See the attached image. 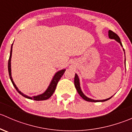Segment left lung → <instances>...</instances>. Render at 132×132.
<instances>
[{"mask_svg": "<svg viewBox=\"0 0 132 132\" xmlns=\"http://www.w3.org/2000/svg\"><path fill=\"white\" fill-rule=\"evenodd\" d=\"M109 37L110 39H115L116 41H117V42L119 43V44L121 45V46L123 47V45H122V43L121 42V39L120 38H119V37L118 36V35H117L116 33H114V32H112V30H109ZM123 51L125 52V50H124L123 48ZM125 62H126V59H125V66H126V64H125ZM74 84H75V88L76 89H77V92L78 93V94H79V95L81 97H82V98H83L84 100L86 101H87V102H105V101L107 100H110V98H112V97L113 96H112L111 97H110V98H107V99H105V100H93L91 99V98H88L87 96H86V95H85L83 93V92H82V89H81V87H80V80H79V78H78V76L77 75V74L75 73V79H74Z\"/></svg>", "mask_w": 132, "mask_h": 132, "instance_id": "obj_1", "label": "left lung"}]
</instances>
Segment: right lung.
Returning <instances> with one entry per match:
<instances>
[{
    "label": "right lung",
    "mask_w": 132,
    "mask_h": 132,
    "mask_svg": "<svg viewBox=\"0 0 132 132\" xmlns=\"http://www.w3.org/2000/svg\"><path fill=\"white\" fill-rule=\"evenodd\" d=\"M13 43L11 45V52H10V55H9V59L8 61V71H9V78H10L11 80L12 84L14 86V87H15V89H16V91L18 92V93L21 94L22 96H23L25 98H28V99L30 100H34L36 101H41V100H45L48 99L49 98L51 97V96L52 95L53 93L55 91V88H56L57 84L59 80L61 79V77L63 75V74L64 73L65 71H66V69H63V70H59L57 71L55 75H54V77L52 78V80L50 82V84H49L48 87L46 89V90L42 94H39V95L37 96H33L30 97L29 96L26 95V94H23V93H22L20 91H19V89H18V87H16V86L15 85L14 82H13V80L11 76V55H12V48H13Z\"/></svg>",
    "instance_id": "right-lung-1"
}]
</instances>
